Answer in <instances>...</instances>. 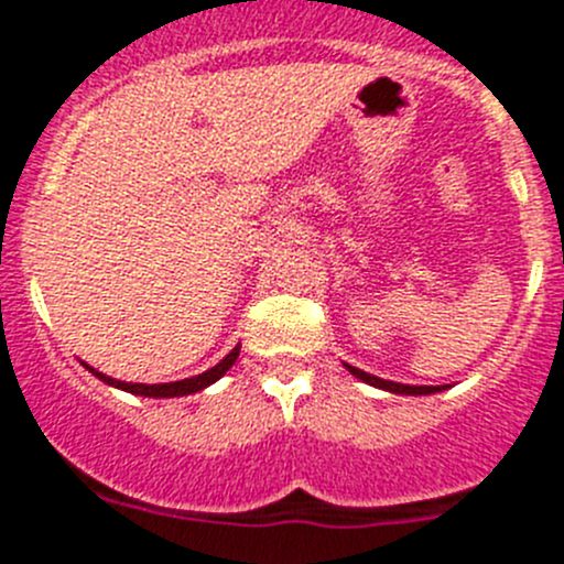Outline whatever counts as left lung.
Listing matches in <instances>:
<instances>
[{"label": "left lung", "mask_w": 564, "mask_h": 564, "mask_svg": "<svg viewBox=\"0 0 564 564\" xmlns=\"http://www.w3.org/2000/svg\"><path fill=\"white\" fill-rule=\"evenodd\" d=\"M348 371L354 373L357 379H362V382L373 384V388L379 390H390V393H401V395H429V393H440V384L437 388H429V384H401V382H388V379H379L373 377V373H366V371H359V368L354 366H346Z\"/></svg>", "instance_id": "obj_1"}]
</instances>
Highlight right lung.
<instances>
[{
	"instance_id": "obj_1",
	"label": "right lung",
	"mask_w": 564,
	"mask_h": 564,
	"mask_svg": "<svg viewBox=\"0 0 564 564\" xmlns=\"http://www.w3.org/2000/svg\"><path fill=\"white\" fill-rule=\"evenodd\" d=\"M238 354H240V346H235L232 351H229L227 357H224L221 362H218V366L210 368V371L198 373V377H191V379H182V382H165V384H138V382L132 384V382H121V379L105 377V373H99V371H96V368L85 366V362H83V366L88 368V371L94 373V377H99L105 384H112V388H118V390H127V393L149 395V399H174V395H191V393H198V390L210 388L213 382H218V379H221L224 373H227L229 368L235 366V359H238Z\"/></svg>"
}]
</instances>
